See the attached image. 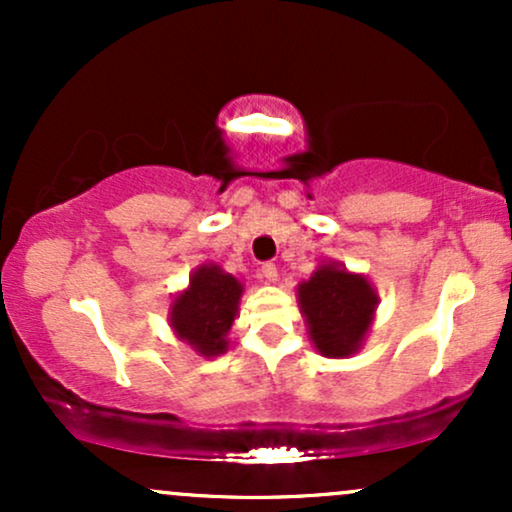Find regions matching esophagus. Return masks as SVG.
I'll list each match as a JSON object with an SVG mask.
<instances>
[{
	"label": "esophagus",
	"instance_id": "34e87169",
	"mask_svg": "<svg viewBox=\"0 0 512 512\" xmlns=\"http://www.w3.org/2000/svg\"><path fill=\"white\" fill-rule=\"evenodd\" d=\"M260 279L264 284H276V279H279V272H276V264L274 262H264L260 267Z\"/></svg>",
	"mask_w": 512,
	"mask_h": 512
}]
</instances>
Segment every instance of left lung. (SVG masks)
Returning a JSON list of instances; mask_svg holds the SVG:
<instances>
[{"label": "left lung", "mask_w": 512, "mask_h": 512, "mask_svg": "<svg viewBox=\"0 0 512 512\" xmlns=\"http://www.w3.org/2000/svg\"><path fill=\"white\" fill-rule=\"evenodd\" d=\"M298 305L315 349L327 358H344L361 349L373 325L378 293L363 274L327 262L298 284Z\"/></svg>", "instance_id": "1"}]
</instances>
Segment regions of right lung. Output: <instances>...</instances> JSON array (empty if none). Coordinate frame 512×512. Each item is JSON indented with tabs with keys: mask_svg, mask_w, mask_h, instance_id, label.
Returning a JSON list of instances; mask_svg holds the SVG:
<instances>
[{
	"mask_svg": "<svg viewBox=\"0 0 512 512\" xmlns=\"http://www.w3.org/2000/svg\"><path fill=\"white\" fill-rule=\"evenodd\" d=\"M243 284L219 264H202L190 276V286L170 305V327L199 356H221L228 349L226 334L238 315Z\"/></svg>",
	"mask_w": 512,
	"mask_h": 512,
	"instance_id": "add662e5",
	"label": "right lung"
}]
</instances>
